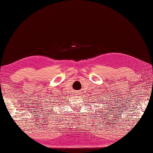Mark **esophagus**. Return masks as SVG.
I'll use <instances>...</instances> for the list:
<instances>
[{"mask_svg":"<svg viewBox=\"0 0 153 153\" xmlns=\"http://www.w3.org/2000/svg\"><path fill=\"white\" fill-rule=\"evenodd\" d=\"M76 93V94H79V92H76V93Z\"/></svg>","mask_w":153,"mask_h":153,"instance_id":"esophagus-1","label":"esophagus"}]
</instances>
